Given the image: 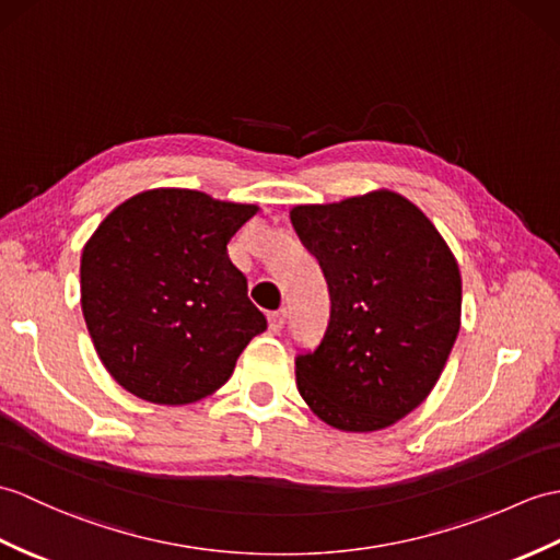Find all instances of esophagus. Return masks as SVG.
<instances>
[{
  "label": "esophagus",
  "instance_id": "34e87169",
  "mask_svg": "<svg viewBox=\"0 0 560 560\" xmlns=\"http://www.w3.org/2000/svg\"><path fill=\"white\" fill-rule=\"evenodd\" d=\"M285 317H289V312H285V310H275V312H269V315H267V319H269V329L275 331V334H279V331L283 329Z\"/></svg>",
  "mask_w": 560,
  "mask_h": 560
}]
</instances>
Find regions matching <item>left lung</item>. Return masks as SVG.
Returning a JSON list of instances; mask_svg holds the SVG:
<instances>
[{
  "label": "left lung",
  "instance_id": "1",
  "mask_svg": "<svg viewBox=\"0 0 560 560\" xmlns=\"http://www.w3.org/2000/svg\"><path fill=\"white\" fill-rule=\"evenodd\" d=\"M293 229L329 285V327L295 355L303 400L343 432H376L429 396L460 329V271L422 210L392 190L298 205Z\"/></svg>",
  "mask_w": 560,
  "mask_h": 560
}]
</instances>
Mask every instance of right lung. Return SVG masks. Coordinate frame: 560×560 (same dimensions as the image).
Returning a JSON list of instances; mask_svg holds the SVG:
<instances>
[{"label": "right lung", "instance_id": "add662e5", "mask_svg": "<svg viewBox=\"0 0 560 560\" xmlns=\"http://www.w3.org/2000/svg\"><path fill=\"white\" fill-rule=\"evenodd\" d=\"M255 205L186 188L136 195L102 221L81 257V305L107 372L133 396L186 406L229 382L267 319L226 243Z\"/></svg>", "mask_w": 560, "mask_h": 560}]
</instances>
